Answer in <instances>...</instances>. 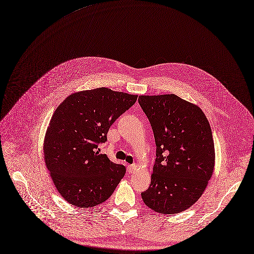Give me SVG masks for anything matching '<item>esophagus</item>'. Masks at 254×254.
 Segmentation results:
<instances>
[{
    "instance_id": "obj_1",
    "label": "esophagus",
    "mask_w": 254,
    "mask_h": 254,
    "mask_svg": "<svg viewBox=\"0 0 254 254\" xmlns=\"http://www.w3.org/2000/svg\"><path fill=\"white\" fill-rule=\"evenodd\" d=\"M137 169V165H129L128 166V171L129 172H134Z\"/></svg>"
}]
</instances>
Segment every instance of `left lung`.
I'll use <instances>...</instances> for the list:
<instances>
[{
	"instance_id": "left-lung-1",
	"label": "left lung",
	"mask_w": 254,
	"mask_h": 254,
	"mask_svg": "<svg viewBox=\"0 0 254 254\" xmlns=\"http://www.w3.org/2000/svg\"><path fill=\"white\" fill-rule=\"evenodd\" d=\"M155 136L157 158L144 203L161 214L191 207L205 191L215 167L209 121L202 109L176 94L140 95Z\"/></svg>"
}]
</instances>
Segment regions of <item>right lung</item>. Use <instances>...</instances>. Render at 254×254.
<instances>
[{
    "instance_id": "obj_1",
    "label": "right lung",
    "mask_w": 254,
    "mask_h": 254,
    "mask_svg": "<svg viewBox=\"0 0 254 254\" xmlns=\"http://www.w3.org/2000/svg\"><path fill=\"white\" fill-rule=\"evenodd\" d=\"M137 97L98 87L70 94L54 111L44 138V161L68 203L80 208L99 205L124 177L125 167L100 154L98 146L106 142L110 126Z\"/></svg>"
}]
</instances>
